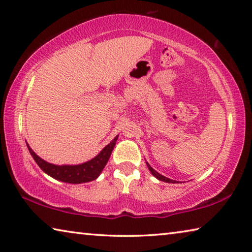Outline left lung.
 Wrapping results in <instances>:
<instances>
[{"label":"left lung","instance_id":"8db88e82","mask_svg":"<svg viewBox=\"0 0 252 252\" xmlns=\"http://www.w3.org/2000/svg\"><path fill=\"white\" fill-rule=\"evenodd\" d=\"M147 165H148L149 170H150V172H151V173L153 174V176H155L157 179H159L160 181H164V182H168V183H176V181H174V180H171V179H169V178H167V177L162 176V174H160V173H158L155 169H153L152 167H150V164H149L148 162H147Z\"/></svg>","mask_w":252,"mask_h":252}]
</instances>
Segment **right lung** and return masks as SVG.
Instances as JSON below:
<instances>
[{
	"instance_id": "right-lung-1",
	"label": "right lung",
	"mask_w": 252,
	"mask_h": 252,
	"mask_svg": "<svg viewBox=\"0 0 252 252\" xmlns=\"http://www.w3.org/2000/svg\"><path fill=\"white\" fill-rule=\"evenodd\" d=\"M117 140L118 135L108 144V146L102 149V151L96 157L93 158L90 161L76 165H55L52 163H49V162L41 159L39 156H36L35 152L30 148L28 143L27 146L30 153H31V156L33 157L34 161L36 162L37 165H39L46 174H49L50 177H52L62 182L74 183V185H76V183H84L95 180V179L100 176V173L105 167V164L108 163L111 153H112L113 148L116 146Z\"/></svg>"
}]
</instances>
